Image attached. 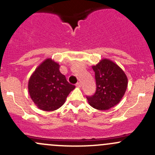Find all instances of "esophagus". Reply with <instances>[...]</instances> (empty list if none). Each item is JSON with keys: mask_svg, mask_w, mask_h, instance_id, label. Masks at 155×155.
<instances>
[{"mask_svg": "<svg viewBox=\"0 0 155 155\" xmlns=\"http://www.w3.org/2000/svg\"><path fill=\"white\" fill-rule=\"evenodd\" d=\"M76 86L77 87H81V86H82V84H81L80 82H77L76 85Z\"/></svg>", "mask_w": 155, "mask_h": 155, "instance_id": "1", "label": "esophagus"}]
</instances>
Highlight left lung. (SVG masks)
I'll return each instance as SVG.
<instances>
[{"label":"left lung","instance_id":"left-lung-1","mask_svg":"<svg viewBox=\"0 0 155 155\" xmlns=\"http://www.w3.org/2000/svg\"><path fill=\"white\" fill-rule=\"evenodd\" d=\"M91 68L97 89L93 96L87 97V102L98 110H108L122 99L127 87V77L122 69L108 58H103Z\"/></svg>","mask_w":155,"mask_h":155}]
</instances>
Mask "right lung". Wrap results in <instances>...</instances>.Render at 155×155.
Returning <instances> with one entry per match:
<instances>
[{
	"label": "right lung",
	"mask_w": 155,
	"mask_h": 155,
	"mask_svg": "<svg viewBox=\"0 0 155 155\" xmlns=\"http://www.w3.org/2000/svg\"><path fill=\"white\" fill-rule=\"evenodd\" d=\"M60 64L47 58L43 61L30 76L28 92L37 108L46 112L59 109L75 88L60 72Z\"/></svg>",
	"instance_id": "right-lung-1"
}]
</instances>
